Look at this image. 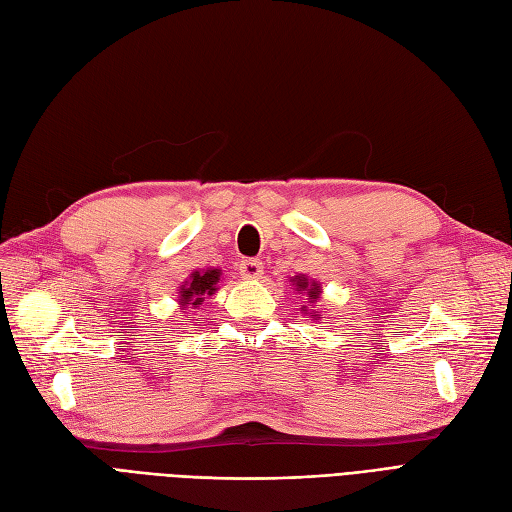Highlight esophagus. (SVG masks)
Returning <instances> with one entry per match:
<instances>
[{"instance_id":"1","label":"esophagus","mask_w":512,"mask_h":512,"mask_svg":"<svg viewBox=\"0 0 512 512\" xmlns=\"http://www.w3.org/2000/svg\"><path fill=\"white\" fill-rule=\"evenodd\" d=\"M239 273H241L243 280H260L262 273H265V269H262V262L260 260L247 258V260H241Z\"/></svg>"}]
</instances>
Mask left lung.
I'll use <instances>...</instances> for the list:
<instances>
[{"label": "left lung", "mask_w": 512, "mask_h": 512, "mask_svg": "<svg viewBox=\"0 0 512 512\" xmlns=\"http://www.w3.org/2000/svg\"><path fill=\"white\" fill-rule=\"evenodd\" d=\"M290 282H292V286H297V292H305L307 294V303L309 305H316L320 301V294H322L320 282L309 280V277L303 275V273L294 275ZM301 314H309V316H312V320H320L318 309H309L307 305H301Z\"/></svg>", "instance_id": "left-lung-1"}]
</instances>
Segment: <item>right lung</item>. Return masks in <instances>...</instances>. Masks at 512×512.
<instances>
[{
  "label": "right lung",
  "mask_w": 512,
  "mask_h": 512,
  "mask_svg": "<svg viewBox=\"0 0 512 512\" xmlns=\"http://www.w3.org/2000/svg\"><path fill=\"white\" fill-rule=\"evenodd\" d=\"M222 277V271L220 269H203V271H192L188 280H185L181 286H179V297H177V303L179 307H198L203 305V301L207 297H211V294L218 292V282Z\"/></svg>",
  "instance_id": "right-lung-1"
}]
</instances>
